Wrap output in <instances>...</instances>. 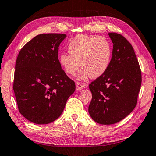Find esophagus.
<instances>
[{
    "label": "esophagus",
    "mask_w": 156,
    "mask_h": 156,
    "mask_svg": "<svg viewBox=\"0 0 156 156\" xmlns=\"http://www.w3.org/2000/svg\"><path fill=\"white\" fill-rule=\"evenodd\" d=\"M76 84V90H83V89H85V87H87V84L85 83L79 82V81H77Z\"/></svg>",
    "instance_id": "obj_1"
}]
</instances>
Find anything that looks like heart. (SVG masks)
Instances as JSON below:
<instances>
[{"label": "heart", "mask_w": 156, "mask_h": 156, "mask_svg": "<svg viewBox=\"0 0 156 156\" xmlns=\"http://www.w3.org/2000/svg\"><path fill=\"white\" fill-rule=\"evenodd\" d=\"M70 54L62 53L61 65L65 72L74 75L80 68V78H96L103 75L109 67L112 58V47L105 37L78 34L68 46Z\"/></svg>", "instance_id": "obj_1"}]
</instances>
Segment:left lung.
I'll use <instances>...</instances> for the list:
<instances>
[{"mask_svg": "<svg viewBox=\"0 0 156 156\" xmlns=\"http://www.w3.org/2000/svg\"><path fill=\"white\" fill-rule=\"evenodd\" d=\"M108 34L113 43L110 66L89 85L92 94L89 113L94 122L104 125L120 122L134 110L142 83L141 69L131 44L122 34Z\"/></svg>", "mask_w": 156, "mask_h": 156, "instance_id": "8db88e82", "label": "left lung"}]
</instances>
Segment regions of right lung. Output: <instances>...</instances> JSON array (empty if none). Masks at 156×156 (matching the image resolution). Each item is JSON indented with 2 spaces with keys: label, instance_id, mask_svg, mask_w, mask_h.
Instances as JSON below:
<instances>
[{
  "label": "right lung",
  "instance_id": "obj_1",
  "mask_svg": "<svg viewBox=\"0 0 156 156\" xmlns=\"http://www.w3.org/2000/svg\"><path fill=\"white\" fill-rule=\"evenodd\" d=\"M66 35L38 34L25 44L17 57L13 82L17 106L19 112L34 123L56 120L75 91V83L58 60L59 46Z\"/></svg>",
  "mask_w": 156,
  "mask_h": 156
}]
</instances>
